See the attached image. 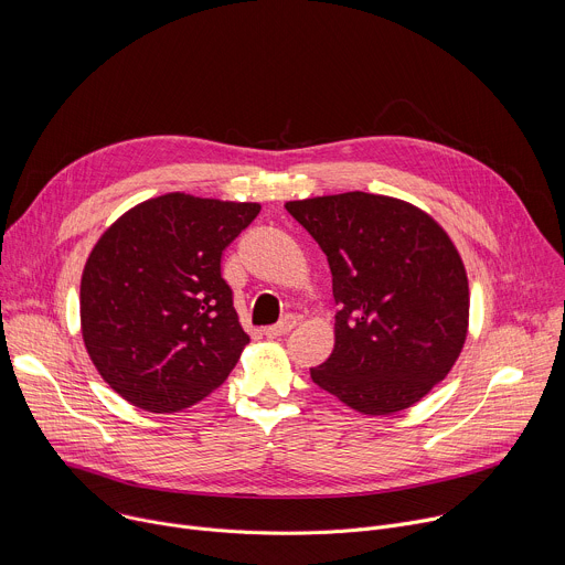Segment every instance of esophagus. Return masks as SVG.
Listing matches in <instances>:
<instances>
[{
    "label": "esophagus",
    "instance_id": "34e87169",
    "mask_svg": "<svg viewBox=\"0 0 565 565\" xmlns=\"http://www.w3.org/2000/svg\"><path fill=\"white\" fill-rule=\"evenodd\" d=\"M295 324H297V319H295L292 315H288V317H284V319L279 321V324L266 327V329H264V333H266L268 338H281V335L290 333V331L295 329Z\"/></svg>",
    "mask_w": 565,
    "mask_h": 565
}]
</instances>
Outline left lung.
Masks as SVG:
<instances>
[{"label":"left lung","instance_id":"1","mask_svg":"<svg viewBox=\"0 0 565 565\" xmlns=\"http://www.w3.org/2000/svg\"><path fill=\"white\" fill-rule=\"evenodd\" d=\"M329 259L335 349L312 382L369 416L412 407L458 360L469 317L465 266L447 232L391 196L288 201Z\"/></svg>","mask_w":565,"mask_h":565}]
</instances>
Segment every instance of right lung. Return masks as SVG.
<instances>
[{"mask_svg":"<svg viewBox=\"0 0 565 565\" xmlns=\"http://www.w3.org/2000/svg\"><path fill=\"white\" fill-rule=\"evenodd\" d=\"M172 192L125 212L92 250L79 284L85 347L134 407L181 412L225 382L250 342L221 255L259 214Z\"/></svg>","mask_w":565,"mask_h":565,"instance_id":"obj_1","label":"right lung"}]
</instances>
